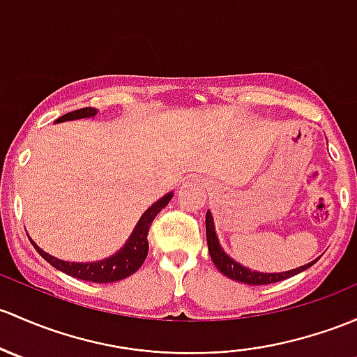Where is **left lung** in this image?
<instances>
[{
	"mask_svg": "<svg viewBox=\"0 0 357 357\" xmlns=\"http://www.w3.org/2000/svg\"><path fill=\"white\" fill-rule=\"evenodd\" d=\"M205 229H207V245H208V253L210 258H212L213 265L224 273V275L229 277L232 280H238V282L250 284V286H265V284H273L280 282V280H286L289 277L296 275V273L305 272L311 267V265L317 264V260L310 261V264L303 265V267L287 270V272H273V273H264L257 272V270L246 268L245 265H241L239 261L232 260L231 257L224 251V248L220 246L219 238H217L215 232V224H213V217L207 210V217H205Z\"/></svg>",
	"mask_w": 357,
	"mask_h": 357,
	"instance_id": "left-lung-1",
	"label": "left lung"
}]
</instances>
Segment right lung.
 I'll list each match as a JSON object with an SVG mask.
<instances>
[{"label": "right lung", "instance_id": "obj_1", "mask_svg": "<svg viewBox=\"0 0 357 357\" xmlns=\"http://www.w3.org/2000/svg\"><path fill=\"white\" fill-rule=\"evenodd\" d=\"M97 109L93 107H84V109L71 111L68 114L61 116V118L56 119V123L63 121H75V119H84V118H93L97 114ZM172 191H169L167 195H164L162 198L152 204L145 210L144 215L138 219L137 226H135L133 232L130 234V238L126 239V243L116 251L111 257L104 258L99 261H87V264H82V261H65L59 260V258L52 257V255L46 253L43 248H39L36 243L32 241V238L29 236L30 243L37 250V253L51 264L52 267L61 270V272L68 273V275L75 277V279L80 280H89V282H99V284H107V282H118V280L126 279L131 273L137 272L138 268L144 265L145 258L149 253V227L152 224V220L155 219L157 213L160 212L166 205L171 202Z\"/></svg>", "mask_w": 357, "mask_h": 357}]
</instances>
